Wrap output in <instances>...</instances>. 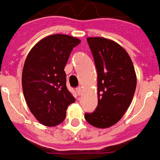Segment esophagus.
<instances>
[{
    "label": "esophagus",
    "instance_id": "34e87169",
    "mask_svg": "<svg viewBox=\"0 0 160 160\" xmlns=\"http://www.w3.org/2000/svg\"><path fill=\"white\" fill-rule=\"evenodd\" d=\"M82 91H83V90H82V88H81L80 86L76 88V92L78 93V95H80V94L82 93Z\"/></svg>",
    "mask_w": 160,
    "mask_h": 160
}]
</instances>
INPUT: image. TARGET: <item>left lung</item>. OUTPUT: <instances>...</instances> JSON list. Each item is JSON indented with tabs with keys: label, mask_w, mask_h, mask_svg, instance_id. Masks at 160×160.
<instances>
[{
	"label": "left lung",
	"mask_w": 160,
	"mask_h": 160,
	"mask_svg": "<svg viewBox=\"0 0 160 160\" xmlns=\"http://www.w3.org/2000/svg\"><path fill=\"white\" fill-rule=\"evenodd\" d=\"M97 70L98 105L86 112L88 123L108 128L118 122L132 102L137 78L128 53L116 42L104 38H87Z\"/></svg>",
	"instance_id": "8db88e82"
}]
</instances>
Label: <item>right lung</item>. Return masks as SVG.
Returning <instances> with one entry per match:
<instances>
[{
	"instance_id": "add662e5",
	"label": "right lung",
	"mask_w": 160,
	"mask_h": 160,
	"mask_svg": "<svg viewBox=\"0 0 160 160\" xmlns=\"http://www.w3.org/2000/svg\"><path fill=\"white\" fill-rule=\"evenodd\" d=\"M81 41L74 37L55 34L37 43L26 58L22 89L28 108L45 126H56L65 118L76 98L67 87L65 66L73 48Z\"/></svg>"
}]
</instances>
